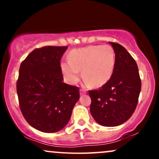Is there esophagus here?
I'll use <instances>...</instances> for the list:
<instances>
[{
  "mask_svg": "<svg viewBox=\"0 0 159 159\" xmlns=\"http://www.w3.org/2000/svg\"><path fill=\"white\" fill-rule=\"evenodd\" d=\"M86 90H82V89H81V90H80V94L81 95H84V94H85L86 93Z\"/></svg>",
  "mask_w": 159,
  "mask_h": 159,
  "instance_id": "34e87169",
  "label": "esophagus"
}]
</instances>
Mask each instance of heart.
I'll return each instance as SVG.
<instances>
[{
	"label": "heart",
	"mask_w": 159,
	"mask_h": 159,
	"mask_svg": "<svg viewBox=\"0 0 159 159\" xmlns=\"http://www.w3.org/2000/svg\"><path fill=\"white\" fill-rule=\"evenodd\" d=\"M115 63L116 56L111 45H89L71 51L68 61L62 62L61 69L65 80L70 84L78 83L82 70L86 86L93 84L99 87L111 79Z\"/></svg>",
	"instance_id": "1"
}]
</instances>
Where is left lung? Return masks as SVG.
<instances>
[{
    "label": "left lung",
    "mask_w": 159,
    "mask_h": 159,
    "mask_svg": "<svg viewBox=\"0 0 159 159\" xmlns=\"http://www.w3.org/2000/svg\"><path fill=\"white\" fill-rule=\"evenodd\" d=\"M112 45L116 63L111 79L97 90H90V113L103 126H117L126 122L135 110L141 89L138 67L134 58L118 43Z\"/></svg>",
    "instance_id": "obj_1"
}]
</instances>
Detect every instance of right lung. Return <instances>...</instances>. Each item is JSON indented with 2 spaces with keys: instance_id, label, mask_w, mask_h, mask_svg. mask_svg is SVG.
<instances>
[{
  "instance_id": "add662e5",
  "label": "right lung",
  "mask_w": 159,
  "mask_h": 159,
  "mask_svg": "<svg viewBox=\"0 0 159 159\" xmlns=\"http://www.w3.org/2000/svg\"><path fill=\"white\" fill-rule=\"evenodd\" d=\"M67 48L34 49L20 66L16 86L20 109L27 123L40 132L63 129L80 98L78 87L63 82L61 60Z\"/></svg>"
}]
</instances>
